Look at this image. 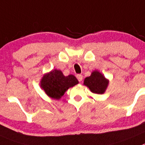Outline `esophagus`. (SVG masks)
<instances>
[{"label": "esophagus", "instance_id": "obj_1", "mask_svg": "<svg viewBox=\"0 0 145 145\" xmlns=\"http://www.w3.org/2000/svg\"><path fill=\"white\" fill-rule=\"evenodd\" d=\"M76 78H77V79L79 80V82H82V79H83V76H82V74H77V75H76Z\"/></svg>", "mask_w": 145, "mask_h": 145}]
</instances>
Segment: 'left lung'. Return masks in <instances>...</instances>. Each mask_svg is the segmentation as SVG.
<instances>
[{
    "instance_id": "8db88e82",
    "label": "left lung",
    "mask_w": 145,
    "mask_h": 145,
    "mask_svg": "<svg viewBox=\"0 0 145 145\" xmlns=\"http://www.w3.org/2000/svg\"><path fill=\"white\" fill-rule=\"evenodd\" d=\"M109 81L98 71H92L91 75L86 77L84 84L95 94H103L108 87Z\"/></svg>"
}]
</instances>
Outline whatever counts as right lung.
Segmentation results:
<instances>
[{
	"instance_id": "right-lung-1",
	"label": "right lung",
	"mask_w": 145,
	"mask_h": 145,
	"mask_svg": "<svg viewBox=\"0 0 145 145\" xmlns=\"http://www.w3.org/2000/svg\"><path fill=\"white\" fill-rule=\"evenodd\" d=\"M78 83L77 79L72 74L65 76L61 71L54 69L42 76L40 81V87L49 97L59 100L68 89Z\"/></svg>"
}]
</instances>
